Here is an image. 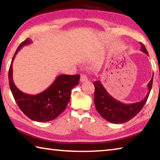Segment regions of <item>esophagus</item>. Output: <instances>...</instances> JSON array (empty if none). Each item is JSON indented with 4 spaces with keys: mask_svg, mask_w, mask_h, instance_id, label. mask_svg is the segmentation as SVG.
Wrapping results in <instances>:
<instances>
[{
    "mask_svg": "<svg viewBox=\"0 0 160 160\" xmlns=\"http://www.w3.org/2000/svg\"><path fill=\"white\" fill-rule=\"evenodd\" d=\"M80 81L82 82H86V81H88V77H87L85 75L82 74V75H81V76H80Z\"/></svg>",
    "mask_w": 160,
    "mask_h": 160,
    "instance_id": "1",
    "label": "esophagus"
}]
</instances>
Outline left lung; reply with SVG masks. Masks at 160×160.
<instances>
[{
    "mask_svg": "<svg viewBox=\"0 0 160 160\" xmlns=\"http://www.w3.org/2000/svg\"><path fill=\"white\" fill-rule=\"evenodd\" d=\"M141 51L148 55V51L142 43ZM153 76L148 84V92L144 99L132 104H124L110 95L99 80L94 82L95 88L94 102L96 109L105 120L113 123H123L131 120L142 109L150 94L152 85Z\"/></svg>",
    "mask_w": 160,
    "mask_h": 160,
    "instance_id": "8db88e82",
    "label": "left lung"
}]
</instances>
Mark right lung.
<instances>
[{
    "label": "right lung",
    "instance_id": "right-lung-1",
    "mask_svg": "<svg viewBox=\"0 0 160 160\" xmlns=\"http://www.w3.org/2000/svg\"><path fill=\"white\" fill-rule=\"evenodd\" d=\"M32 42L31 39L28 38L16 50L9 68V85L15 102L22 112L32 120L47 122L55 119L66 109L70 99L71 90L79 84L80 75H58L47 90L34 95L20 91L12 80V62L18 51L24 46Z\"/></svg>",
    "mask_w": 160,
    "mask_h": 160
}]
</instances>
